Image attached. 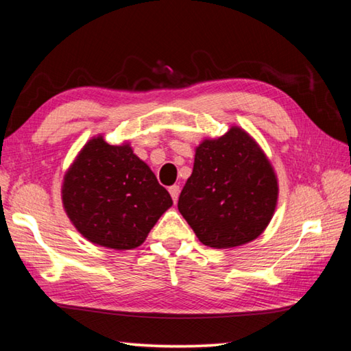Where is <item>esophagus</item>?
Returning <instances> with one entry per match:
<instances>
[{"mask_svg": "<svg viewBox=\"0 0 351 351\" xmlns=\"http://www.w3.org/2000/svg\"><path fill=\"white\" fill-rule=\"evenodd\" d=\"M180 192H181V189H180V186H171V187H169V193H170V196H171V199H173V202H176L178 201V196H180Z\"/></svg>", "mask_w": 351, "mask_h": 351, "instance_id": "obj_1", "label": "esophagus"}]
</instances>
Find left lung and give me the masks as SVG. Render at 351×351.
<instances>
[{
    "label": "left lung",
    "instance_id": "1",
    "mask_svg": "<svg viewBox=\"0 0 351 351\" xmlns=\"http://www.w3.org/2000/svg\"><path fill=\"white\" fill-rule=\"evenodd\" d=\"M278 181L259 145L232 127L196 149L178 208L204 245L238 247L258 238L275 212Z\"/></svg>",
    "mask_w": 351,
    "mask_h": 351
}]
</instances>
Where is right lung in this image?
<instances>
[{
    "label": "right lung",
    "instance_id": "1",
    "mask_svg": "<svg viewBox=\"0 0 351 351\" xmlns=\"http://www.w3.org/2000/svg\"><path fill=\"white\" fill-rule=\"evenodd\" d=\"M62 204L76 230L93 244L130 250L173 201L129 144L110 145L98 136L66 173Z\"/></svg>",
    "mask_w": 351,
    "mask_h": 351
}]
</instances>
